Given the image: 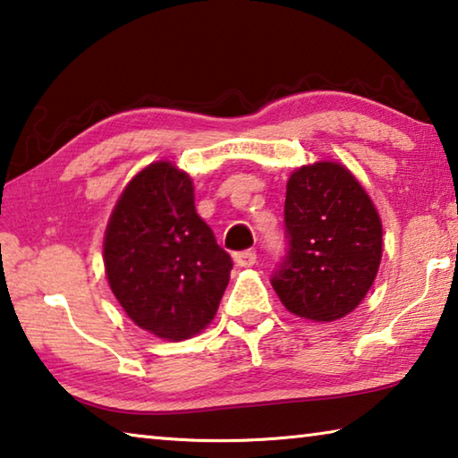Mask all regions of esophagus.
<instances>
[{"mask_svg":"<svg viewBox=\"0 0 458 458\" xmlns=\"http://www.w3.org/2000/svg\"><path fill=\"white\" fill-rule=\"evenodd\" d=\"M234 262H236V267H240V268L252 267L254 262H257V252H254V250L236 252V254H234Z\"/></svg>","mask_w":458,"mask_h":458,"instance_id":"1","label":"esophagus"}]
</instances>
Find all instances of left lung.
<instances>
[{
	"label": "left lung",
	"mask_w": 458,
	"mask_h": 458,
	"mask_svg": "<svg viewBox=\"0 0 458 458\" xmlns=\"http://www.w3.org/2000/svg\"><path fill=\"white\" fill-rule=\"evenodd\" d=\"M284 228L289 248L270 283L286 311L325 323L352 313L377 275L382 222L350 169L317 161L293 172Z\"/></svg>",
	"instance_id": "8db88e82"
}]
</instances>
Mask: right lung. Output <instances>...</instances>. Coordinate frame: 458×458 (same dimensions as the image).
Instances as JSON below:
<instances>
[{
  "mask_svg": "<svg viewBox=\"0 0 458 458\" xmlns=\"http://www.w3.org/2000/svg\"><path fill=\"white\" fill-rule=\"evenodd\" d=\"M105 270L129 319L167 341L196 335L218 311L232 259L193 206L191 177L169 161L129 182L105 232Z\"/></svg>",
  "mask_w": 458,
  "mask_h": 458,
  "instance_id": "add662e5",
  "label": "right lung"
}]
</instances>
